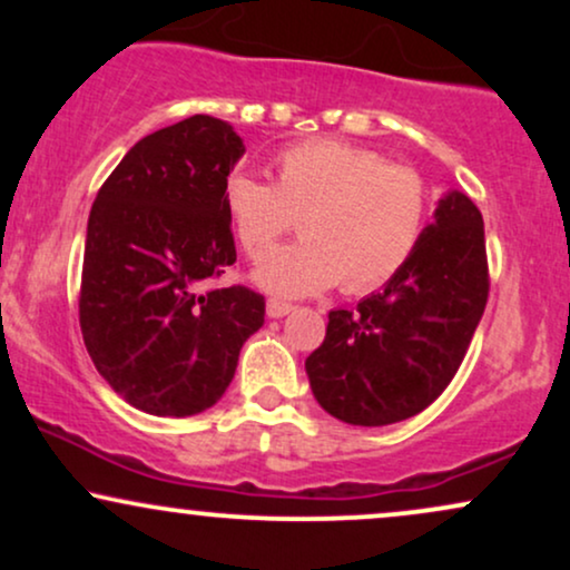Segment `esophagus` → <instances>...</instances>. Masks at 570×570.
Instances as JSON below:
<instances>
[{"mask_svg":"<svg viewBox=\"0 0 570 570\" xmlns=\"http://www.w3.org/2000/svg\"><path fill=\"white\" fill-rule=\"evenodd\" d=\"M294 311V305H289V303H284V299H267V316L271 318H284V316H289V313Z\"/></svg>","mask_w":570,"mask_h":570,"instance_id":"34e87169","label":"esophagus"}]
</instances>
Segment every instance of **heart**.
<instances>
[{
	"instance_id": "heart-1",
	"label": "heart",
	"mask_w": 570,
	"mask_h": 570,
	"mask_svg": "<svg viewBox=\"0 0 570 570\" xmlns=\"http://www.w3.org/2000/svg\"><path fill=\"white\" fill-rule=\"evenodd\" d=\"M225 212L248 257L262 254L301 217L304 238L274 249L254 281L278 297H307L340 281L375 289L402 271L429 217V185L404 163L340 139L294 144L276 158V181L235 171Z\"/></svg>"
}]
</instances>
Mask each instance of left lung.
Segmentation results:
<instances>
[{"instance_id": "1", "label": "left lung", "mask_w": 570, "mask_h": 570, "mask_svg": "<svg viewBox=\"0 0 570 570\" xmlns=\"http://www.w3.org/2000/svg\"><path fill=\"white\" fill-rule=\"evenodd\" d=\"M488 289L482 214L450 189L402 271L353 311H330L324 343L305 358L316 402L351 426L426 410L461 367Z\"/></svg>"}]
</instances>
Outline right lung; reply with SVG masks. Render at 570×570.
Returning a JSON list of instances; mask_svg holds the SVG:
<instances>
[{"mask_svg":"<svg viewBox=\"0 0 570 570\" xmlns=\"http://www.w3.org/2000/svg\"><path fill=\"white\" fill-rule=\"evenodd\" d=\"M244 153L230 122L193 115L136 141L90 208L85 348L115 394L149 415L217 404L265 324L263 294L198 289L235 263L225 181Z\"/></svg>","mask_w":570,"mask_h":570,"instance_id":"add662e5","label":"right lung"}]
</instances>
